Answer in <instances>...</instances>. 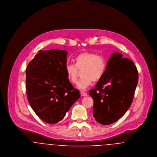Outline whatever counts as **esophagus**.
I'll return each mask as SVG.
<instances>
[{
	"instance_id": "esophagus-1",
	"label": "esophagus",
	"mask_w": 157,
	"mask_h": 157,
	"mask_svg": "<svg viewBox=\"0 0 157 157\" xmlns=\"http://www.w3.org/2000/svg\"><path fill=\"white\" fill-rule=\"evenodd\" d=\"M80 94H81V95L83 96V97H85V96H87V95H88V94H87L86 92H85V91H83V90H81V91H80Z\"/></svg>"
}]
</instances>
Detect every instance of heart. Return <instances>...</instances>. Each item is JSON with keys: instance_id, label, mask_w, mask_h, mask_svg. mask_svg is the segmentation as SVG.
Returning a JSON list of instances; mask_svg holds the SVG:
<instances>
[{"instance_id": "heart-1", "label": "heart", "mask_w": 157, "mask_h": 157, "mask_svg": "<svg viewBox=\"0 0 157 157\" xmlns=\"http://www.w3.org/2000/svg\"><path fill=\"white\" fill-rule=\"evenodd\" d=\"M75 64H67L65 72L70 82L75 84L78 76V70H82V78L77 83L80 90H86L93 81L100 80L106 69L105 59L92 52L85 51L78 54L74 59Z\"/></svg>"}]
</instances>
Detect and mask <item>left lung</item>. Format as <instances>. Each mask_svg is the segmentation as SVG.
I'll list each match as a JSON object with an SVG mask.
<instances>
[{
	"mask_svg": "<svg viewBox=\"0 0 157 157\" xmlns=\"http://www.w3.org/2000/svg\"><path fill=\"white\" fill-rule=\"evenodd\" d=\"M138 80L134 62L121 53L110 57L103 77L89 94L94 100L93 117L109 125L119 120L131 106Z\"/></svg>",
	"mask_w": 157,
	"mask_h": 157,
	"instance_id": "8db88e82",
	"label": "left lung"
}]
</instances>
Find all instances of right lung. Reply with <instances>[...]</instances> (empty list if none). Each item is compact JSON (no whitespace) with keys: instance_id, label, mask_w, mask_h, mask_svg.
<instances>
[{"instance_id":"1","label":"right lung","mask_w":157,"mask_h":157,"mask_svg":"<svg viewBox=\"0 0 157 157\" xmlns=\"http://www.w3.org/2000/svg\"><path fill=\"white\" fill-rule=\"evenodd\" d=\"M67 54L62 49L40 50L26 69L28 100L37 115L47 123L63 120L80 97L65 72Z\"/></svg>"}]
</instances>
